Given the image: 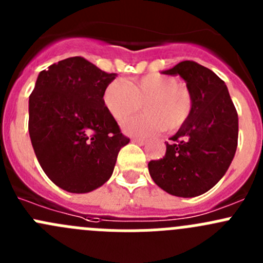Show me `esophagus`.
I'll list each match as a JSON object with an SVG mask.
<instances>
[{
  "instance_id": "1",
  "label": "esophagus",
  "mask_w": 263,
  "mask_h": 263,
  "mask_svg": "<svg viewBox=\"0 0 263 263\" xmlns=\"http://www.w3.org/2000/svg\"><path fill=\"white\" fill-rule=\"evenodd\" d=\"M132 141L136 142V144H139V145H145L146 140H145V139H140V137H134V139H132Z\"/></svg>"
}]
</instances>
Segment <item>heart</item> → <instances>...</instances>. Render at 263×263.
Wrapping results in <instances>:
<instances>
[{
	"label": "heart",
	"mask_w": 263,
	"mask_h": 263,
	"mask_svg": "<svg viewBox=\"0 0 263 263\" xmlns=\"http://www.w3.org/2000/svg\"><path fill=\"white\" fill-rule=\"evenodd\" d=\"M103 100L108 112L119 122L144 107L146 112L123 124L126 132L134 135L176 131L187 122L193 109L190 90L178 85L177 79L161 73L112 82L104 90Z\"/></svg>",
	"instance_id": "obj_1"
}]
</instances>
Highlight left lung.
Instances as JSON below:
<instances>
[{"mask_svg":"<svg viewBox=\"0 0 263 263\" xmlns=\"http://www.w3.org/2000/svg\"><path fill=\"white\" fill-rule=\"evenodd\" d=\"M165 75H179L193 98L190 118L166 142L165 155L148 163L153 181L178 197H196L214 187L229 168L238 146V113L225 82L193 61Z\"/></svg>","mask_w":263,"mask_h":263,"instance_id":"1","label":"left lung"}]
</instances>
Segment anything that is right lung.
I'll use <instances>...</instances> for the list:
<instances>
[{
  "label": "right lung",
  "instance_id": "add662e5",
  "mask_svg": "<svg viewBox=\"0 0 263 263\" xmlns=\"http://www.w3.org/2000/svg\"><path fill=\"white\" fill-rule=\"evenodd\" d=\"M115 78L84 57H70L42 71L29 97L34 153L50 181L67 192L104 184L129 142L103 100Z\"/></svg>",
  "mask_w": 263,
  "mask_h": 263
}]
</instances>
